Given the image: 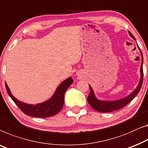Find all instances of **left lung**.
<instances>
[{
  "mask_svg": "<svg viewBox=\"0 0 148 148\" xmlns=\"http://www.w3.org/2000/svg\"><path fill=\"white\" fill-rule=\"evenodd\" d=\"M129 35L131 36V37L134 38V40H136V38L134 37V35L130 33V31H128ZM139 49H140L141 55H142V64H141V67H140V73H141V77L140 82L138 87H136V89L134 90V91L130 94L127 97L123 98V99H119V100H115V101H101L97 99L95 97V94H94L93 90L92 89L91 87L89 85L90 88V93L89 95L87 97V101L89 103L90 106L94 110L99 111V112H111V111H114L116 110H118L119 109L123 108L124 106H125L126 105H127L130 102H131L134 99V97L138 95V93L140 92L141 87H142V83H143V55L142 53L140 50V48L139 47L138 45Z\"/></svg>",
  "mask_w": 148,
  "mask_h": 148,
  "instance_id": "1",
  "label": "left lung"
}]
</instances>
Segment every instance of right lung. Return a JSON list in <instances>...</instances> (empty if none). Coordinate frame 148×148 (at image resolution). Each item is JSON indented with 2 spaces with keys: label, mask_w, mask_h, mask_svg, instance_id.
<instances>
[{
  "label": "right lung",
  "mask_w": 148,
  "mask_h": 148,
  "mask_svg": "<svg viewBox=\"0 0 148 148\" xmlns=\"http://www.w3.org/2000/svg\"><path fill=\"white\" fill-rule=\"evenodd\" d=\"M73 82V80L71 77L65 79L59 85L51 98L35 106L20 101L12 95L6 83L5 87L8 95L25 114L35 117H49L56 115L62 110L65 93Z\"/></svg>",
  "instance_id": "obj_1"
}]
</instances>
